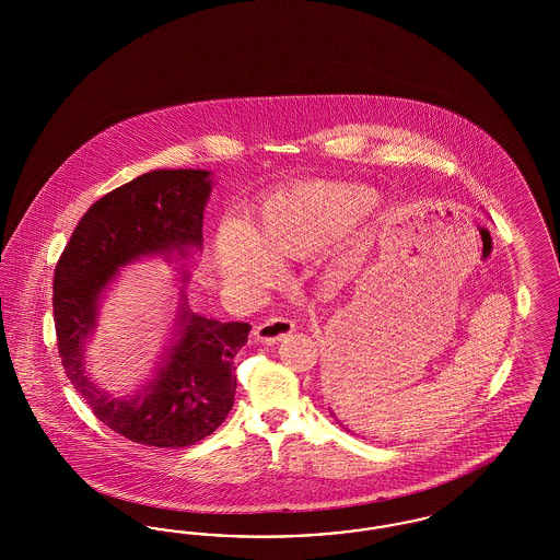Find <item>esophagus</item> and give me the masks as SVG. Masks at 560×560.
<instances>
[{"label": "esophagus", "instance_id": "1", "mask_svg": "<svg viewBox=\"0 0 560 560\" xmlns=\"http://www.w3.org/2000/svg\"><path fill=\"white\" fill-rule=\"evenodd\" d=\"M293 327H295L293 320L288 317H270V319L256 325L254 336H256V340H260L265 345H275V342H281L285 336H290Z\"/></svg>", "mask_w": 560, "mask_h": 560}]
</instances>
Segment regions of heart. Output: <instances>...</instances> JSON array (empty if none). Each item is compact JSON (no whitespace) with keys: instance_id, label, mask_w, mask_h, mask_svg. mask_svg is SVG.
Returning a JSON list of instances; mask_svg holds the SVG:
<instances>
[{"instance_id":"b5f03b06","label":"heart","mask_w":560,"mask_h":560,"mask_svg":"<svg viewBox=\"0 0 560 560\" xmlns=\"http://www.w3.org/2000/svg\"><path fill=\"white\" fill-rule=\"evenodd\" d=\"M370 190L331 183H300L272 195L241 229L226 224L215 237V268L231 290L267 285L275 260H302L347 235L372 210Z\"/></svg>"}]
</instances>
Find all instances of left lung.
Here are the masks:
<instances>
[{
    "mask_svg": "<svg viewBox=\"0 0 560 560\" xmlns=\"http://www.w3.org/2000/svg\"><path fill=\"white\" fill-rule=\"evenodd\" d=\"M350 373L348 372H336L334 375H327L325 382H323V390L327 395V400L340 411L342 409V400L347 399V395H350ZM334 416V413H331Z\"/></svg>",
    "mask_w": 560,
    "mask_h": 560,
    "instance_id": "8db88e82",
    "label": "left lung"
}]
</instances>
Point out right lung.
I'll return each mask as SVG.
<instances>
[{"label": "right lung", "mask_w": 560, "mask_h": 560, "mask_svg": "<svg viewBox=\"0 0 560 560\" xmlns=\"http://www.w3.org/2000/svg\"><path fill=\"white\" fill-rule=\"evenodd\" d=\"M210 176L208 170H153L110 190L83 213L54 270V327L67 377L103 424L149 447L195 445L224 422L237 388L233 361L252 325L201 317L183 295L176 342L163 352L155 377L121 399L85 375V342L119 268L142 256L188 258L201 249Z\"/></svg>", "instance_id": "1"}]
</instances>
